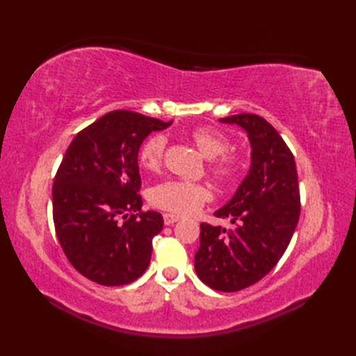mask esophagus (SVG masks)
Instances as JSON below:
<instances>
[{
    "label": "esophagus",
    "mask_w": 356,
    "mask_h": 356,
    "mask_svg": "<svg viewBox=\"0 0 356 356\" xmlns=\"http://www.w3.org/2000/svg\"><path fill=\"white\" fill-rule=\"evenodd\" d=\"M180 220V217L176 214H163V223L165 225H172Z\"/></svg>",
    "instance_id": "1"
}]
</instances>
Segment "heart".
Here are the masks:
<instances>
[{"instance_id":"obj_1","label":"heart","mask_w":356,"mask_h":356,"mask_svg":"<svg viewBox=\"0 0 356 356\" xmlns=\"http://www.w3.org/2000/svg\"><path fill=\"white\" fill-rule=\"evenodd\" d=\"M190 139L207 159H214L211 171L222 182H229L240 170V159L226 153L229 148V139L220 131L209 127L194 128ZM165 138L161 134L151 136L142 143L139 149V162L147 171H157L165 153ZM211 197L208 186L185 182V180H166L151 188V205L174 214H191L197 211Z\"/></svg>"}]
</instances>
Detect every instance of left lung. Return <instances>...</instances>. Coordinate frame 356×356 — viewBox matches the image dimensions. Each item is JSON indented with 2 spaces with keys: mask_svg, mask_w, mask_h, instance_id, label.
I'll use <instances>...</instances> for the list:
<instances>
[{
  "mask_svg": "<svg viewBox=\"0 0 356 356\" xmlns=\"http://www.w3.org/2000/svg\"><path fill=\"white\" fill-rule=\"evenodd\" d=\"M251 142V168L232 199L214 216L232 228L200 223L195 274L211 289L237 292L274 269L297 228L300 188L293 154L268 120L252 113L222 118Z\"/></svg>",
  "mask_w": 356,
  "mask_h": 356,
  "instance_id": "1",
  "label": "left lung"
}]
</instances>
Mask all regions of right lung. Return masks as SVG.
I'll list each match as a JSON object with an SVG mask.
<instances>
[{
  "label": "right lung",
  "mask_w": 356,
  "mask_h": 356,
  "mask_svg": "<svg viewBox=\"0 0 356 356\" xmlns=\"http://www.w3.org/2000/svg\"><path fill=\"white\" fill-rule=\"evenodd\" d=\"M171 124L110 111L65 151L51 190L56 237L72 266L97 284H128L148 268L163 217L142 211L138 154L149 133Z\"/></svg>",
  "instance_id": "right-lung-1"
}]
</instances>
